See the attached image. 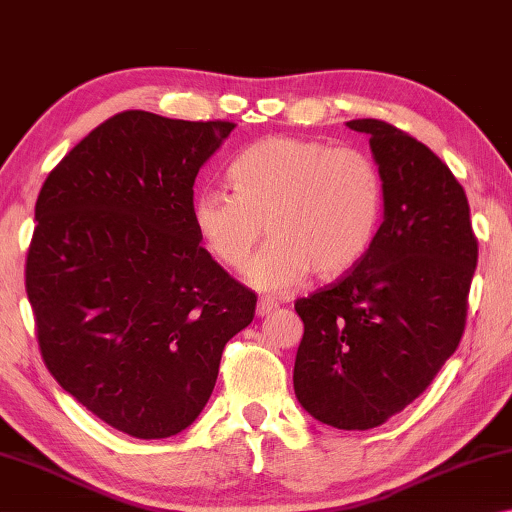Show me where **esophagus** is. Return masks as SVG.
<instances>
[{"label":"esophagus","mask_w":512,"mask_h":512,"mask_svg":"<svg viewBox=\"0 0 512 512\" xmlns=\"http://www.w3.org/2000/svg\"><path fill=\"white\" fill-rule=\"evenodd\" d=\"M276 308H279V303H276V301L270 299V297H263V299H258V303H256V315H258V317H267V315H270V312H274Z\"/></svg>","instance_id":"obj_1"}]
</instances>
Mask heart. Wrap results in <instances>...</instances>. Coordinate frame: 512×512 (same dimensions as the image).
<instances>
[{"label":"heart","instance_id":"obj_1","mask_svg":"<svg viewBox=\"0 0 512 512\" xmlns=\"http://www.w3.org/2000/svg\"><path fill=\"white\" fill-rule=\"evenodd\" d=\"M233 193L204 188L191 222L215 261L242 270L265 233L272 240L245 279L263 292L297 290L351 270L371 247L382 215V177L357 148L297 137H267L231 161Z\"/></svg>","mask_w":512,"mask_h":512}]
</instances>
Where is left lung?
Here are the masks:
<instances>
[{"instance_id": "1", "label": "left lung", "mask_w": 512, "mask_h": 512, "mask_svg": "<svg viewBox=\"0 0 512 512\" xmlns=\"http://www.w3.org/2000/svg\"><path fill=\"white\" fill-rule=\"evenodd\" d=\"M369 134L384 220L342 279L299 299L294 393L319 423L373 429L423 393L461 342L477 238L452 170L425 143L378 119Z\"/></svg>"}]
</instances>
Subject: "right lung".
Instances as JSON below:
<instances>
[{
    "mask_svg": "<svg viewBox=\"0 0 512 512\" xmlns=\"http://www.w3.org/2000/svg\"><path fill=\"white\" fill-rule=\"evenodd\" d=\"M236 123L128 110L51 170L35 202L26 294L42 360L119 432L168 438L200 416L256 294L213 261L193 184Z\"/></svg>",
    "mask_w": 512,
    "mask_h": 512,
    "instance_id": "obj_1",
    "label": "right lung"
}]
</instances>
